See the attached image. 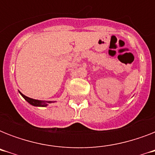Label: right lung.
Segmentation results:
<instances>
[{"label":"right lung","instance_id":"obj_1","mask_svg":"<svg viewBox=\"0 0 155 155\" xmlns=\"http://www.w3.org/2000/svg\"><path fill=\"white\" fill-rule=\"evenodd\" d=\"M19 93L21 94V96L24 98V99L29 104H30L31 105L35 106V107H47L49 104L54 103V101H40V100H35V99H32V98H30V97H26L25 95H23L22 93L21 92H19ZM56 102V101H55Z\"/></svg>","mask_w":155,"mask_h":155}]
</instances>
